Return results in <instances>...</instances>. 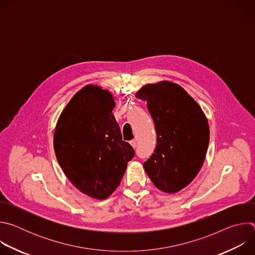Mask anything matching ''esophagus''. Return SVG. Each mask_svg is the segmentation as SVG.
I'll use <instances>...</instances> for the list:
<instances>
[{
	"label": "esophagus",
	"instance_id": "1",
	"mask_svg": "<svg viewBox=\"0 0 255 255\" xmlns=\"http://www.w3.org/2000/svg\"><path fill=\"white\" fill-rule=\"evenodd\" d=\"M130 144L133 146V148H135L137 146V141L136 140H131L130 141Z\"/></svg>",
	"mask_w": 255,
	"mask_h": 255
}]
</instances>
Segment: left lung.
Returning <instances> with one entry per match:
<instances>
[{"mask_svg": "<svg viewBox=\"0 0 255 255\" xmlns=\"http://www.w3.org/2000/svg\"><path fill=\"white\" fill-rule=\"evenodd\" d=\"M136 98L147 101L157 135L154 153L143 163L144 169L157 189L176 193L191 184L204 163L208 120L197 102L174 83L145 85Z\"/></svg>", "mask_w": 255, "mask_h": 255, "instance_id": "obj_1", "label": "left lung"}]
</instances>
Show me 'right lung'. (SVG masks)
<instances>
[{"instance_id":"obj_1","label":"right lung","mask_w":255,"mask_h":255,"mask_svg":"<svg viewBox=\"0 0 255 255\" xmlns=\"http://www.w3.org/2000/svg\"><path fill=\"white\" fill-rule=\"evenodd\" d=\"M115 105L110 92L88 85L68 102L54 131L55 155L66 177L98 200L110 197L118 188L135 154L122 140L112 113Z\"/></svg>"}]
</instances>
